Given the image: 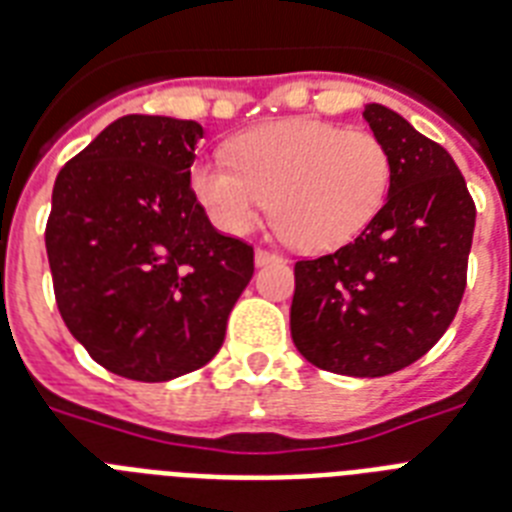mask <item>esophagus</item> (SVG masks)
<instances>
[{
	"instance_id": "esophagus-1",
	"label": "esophagus",
	"mask_w": 512,
	"mask_h": 512,
	"mask_svg": "<svg viewBox=\"0 0 512 512\" xmlns=\"http://www.w3.org/2000/svg\"><path fill=\"white\" fill-rule=\"evenodd\" d=\"M256 266H266V264H274V261H282L280 253H274V251H266V248H256Z\"/></svg>"
}]
</instances>
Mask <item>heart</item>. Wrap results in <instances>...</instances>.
Returning a JSON list of instances; mask_svg holds the SVG:
<instances>
[{
    "label": "heart",
    "instance_id": "1",
    "mask_svg": "<svg viewBox=\"0 0 512 512\" xmlns=\"http://www.w3.org/2000/svg\"><path fill=\"white\" fill-rule=\"evenodd\" d=\"M188 183L219 230L246 235L272 204L287 243L324 253L377 219L390 196L392 156L369 130L298 117L238 135L230 159H196Z\"/></svg>",
    "mask_w": 512,
    "mask_h": 512
}]
</instances>
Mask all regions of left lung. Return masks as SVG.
Returning a JSON list of instances; mask_svg holds the SVG:
<instances>
[{
	"mask_svg": "<svg viewBox=\"0 0 512 512\" xmlns=\"http://www.w3.org/2000/svg\"><path fill=\"white\" fill-rule=\"evenodd\" d=\"M363 117L390 149V196L353 243L295 264L290 335L319 369L387 377L429 353L453 324L476 206L439 143L382 104Z\"/></svg>",
	"mask_w": 512,
	"mask_h": 512,
	"instance_id": "obj_1",
	"label": "left lung"
}]
</instances>
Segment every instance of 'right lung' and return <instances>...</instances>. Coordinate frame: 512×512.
<instances>
[{
	"instance_id": "add662e5",
	"label": "right lung",
	"mask_w": 512,
	"mask_h": 512,
	"mask_svg": "<svg viewBox=\"0 0 512 512\" xmlns=\"http://www.w3.org/2000/svg\"><path fill=\"white\" fill-rule=\"evenodd\" d=\"M204 128L125 114L59 170L46 256L62 322L135 382L196 371L225 342L253 246L211 227L188 183Z\"/></svg>"
}]
</instances>
